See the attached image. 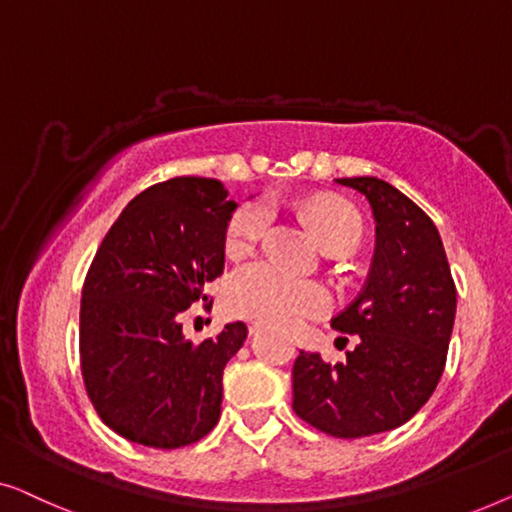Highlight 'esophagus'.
<instances>
[{
  "instance_id": "34e87169",
  "label": "esophagus",
  "mask_w": 512,
  "mask_h": 512,
  "mask_svg": "<svg viewBox=\"0 0 512 512\" xmlns=\"http://www.w3.org/2000/svg\"><path fill=\"white\" fill-rule=\"evenodd\" d=\"M248 331H250V336H257L259 331H262V322H250Z\"/></svg>"
}]
</instances>
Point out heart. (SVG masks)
I'll return each mask as SVG.
<instances>
[{
	"mask_svg": "<svg viewBox=\"0 0 512 512\" xmlns=\"http://www.w3.org/2000/svg\"><path fill=\"white\" fill-rule=\"evenodd\" d=\"M301 218L311 227L325 253H350L362 239V220L355 208L336 197H315L301 204ZM271 222L266 201H248L236 211L225 229V250L239 259L253 253ZM229 313L239 318L294 327L306 318L329 311L331 297L325 287L287 276L276 266L255 262L232 273L225 287Z\"/></svg>",
	"mask_w": 512,
	"mask_h": 512,
	"instance_id": "b5f03b06",
	"label": "heart"
}]
</instances>
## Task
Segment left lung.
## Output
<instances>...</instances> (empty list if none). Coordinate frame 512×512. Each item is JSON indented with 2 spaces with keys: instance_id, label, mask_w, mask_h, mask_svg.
I'll return each instance as SVG.
<instances>
[{
  "instance_id": "obj_1",
  "label": "left lung",
  "mask_w": 512,
  "mask_h": 512,
  "mask_svg": "<svg viewBox=\"0 0 512 512\" xmlns=\"http://www.w3.org/2000/svg\"><path fill=\"white\" fill-rule=\"evenodd\" d=\"M369 201L376 253L359 297L331 320L359 336L348 359L327 364L299 350L294 413L336 438L406 424L434 394L448 357L457 290L441 234L415 201L376 176L336 178Z\"/></svg>"
}]
</instances>
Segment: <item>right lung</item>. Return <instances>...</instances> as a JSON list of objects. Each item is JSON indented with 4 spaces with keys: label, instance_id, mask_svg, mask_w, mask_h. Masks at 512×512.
Wrapping results in <instances>:
<instances>
[{
    "label": "right lung",
    "instance_id": "right-lung-1",
    "mask_svg": "<svg viewBox=\"0 0 512 512\" xmlns=\"http://www.w3.org/2000/svg\"><path fill=\"white\" fill-rule=\"evenodd\" d=\"M236 201L215 178H171L134 197L99 246L83 287L81 369L106 427L127 441L174 450L220 420L222 371L248 336L232 322L187 341L181 315L208 301L225 269Z\"/></svg>",
    "mask_w": 512,
    "mask_h": 512
}]
</instances>
